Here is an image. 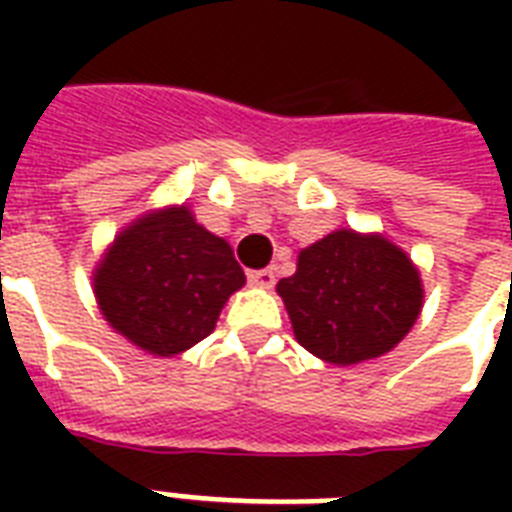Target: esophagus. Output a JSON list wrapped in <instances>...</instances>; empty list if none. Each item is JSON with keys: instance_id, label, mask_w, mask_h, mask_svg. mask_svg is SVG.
Returning <instances> with one entry per match:
<instances>
[{"instance_id": "1", "label": "esophagus", "mask_w": 512, "mask_h": 512, "mask_svg": "<svg viewBox=\"0 0 512 512\" xmlns=\"http://www.w3.org/2000/svg\"><path fill=\"white\" fill-rule=\"evenodd\" d=\"M255 281H257V284H263V287H271V284H273V273L271 271H260L255 276Z\"/></svg>"}]
</instances>
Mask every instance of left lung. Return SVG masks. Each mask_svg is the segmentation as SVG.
<instances>
[{
  "mask_svg": "<svg viewBox=\"0 0 512 512\" xmlns=\"http://www.w3.org/2000/svg\"><path fill=\"white\" fill-rule=\"evenodd\" d=\"M247 284L231 244L191 204L148 209L124 225L92 271V295L114 332L156 358H175L215 332Z\"/></svg>",
  "mask_w": 512,
  "mask_h": 512,
  "instance_id": "8db88e82",
  "label": "left lung"
}]
</instances>
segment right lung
Returning <instances> with one entry per match:
<instances>
[{
    "instance_id": "obj_1",
    "label": "right lung",
    "mask_w": 512,
    "mask_h": 512,
    "mask_svg": "<svg viewBox=\"0 0 512 512\" xmlns=\"http://www.w3.org/2000/svg\"><path fill=\"white\" fill-rule=\"evenodd\" d=\"M295 340L335 366L380 358L420 319V271L382 233L335 228L300 249L297 271L276 284Z\"/></svg>"
}]
</instances>
